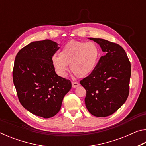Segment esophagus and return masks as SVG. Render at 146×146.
<instances>
[{
  "label": "esophagus",
  "mask_w": 146,
  "mask_h": 146,
  "mask_svg": "<svg viewBox=\"0 0 146 146\" xmlns=\"http://www.w3.org/2000/svg\"><path fill=\"white\" fill-rule=\"evenodd\" d=\"M80 84H79L78 82H72V87L73 88H76L79 86Z\"/></svg>",
  "instance_id": "34e87169"
}]
</instances>
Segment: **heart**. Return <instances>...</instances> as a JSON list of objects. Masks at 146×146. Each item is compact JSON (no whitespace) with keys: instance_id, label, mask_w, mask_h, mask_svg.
<instances>
[{"instance_id":"obj_1","label":"heart","mask_w":146,"mask_h":146,"mask_svg":"<svg viewBox=\"0 0 146 146\" xmlns=\"http://www.w3.org/2000/svg\"><path fill=\"white\" fill-rule=\"evenodd\" d=\"M100 55V49L96 44L72 40L63 47L58 56H53L51 61L58 75L66 76L70 65L74 75L84 78L95 70Z\"/></svg>"}]
</instances>
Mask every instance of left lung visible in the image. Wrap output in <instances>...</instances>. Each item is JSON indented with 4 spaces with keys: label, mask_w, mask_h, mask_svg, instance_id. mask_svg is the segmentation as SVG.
Returning a JSON list of instances; mask_svg holds the SVG:
<instances>
[{
    "label": "left lung",
    "mask_w": 146,
    "mask_h": 146,
    "mask_svg": "<svg viewBox=\"0 0 146 146\" xmlns=\"http://www.w3.org/2000/svg\"><path fill=\"white\" fill-rule=\"evenodd\" d=\"M90 39L99 44L106 55L80 83L86 90L88 111L95 117H106L117 111L129 96L131 63L119 44L104 39Z\"/></svg>",
    "instance_id": "1"
}]
</instances>
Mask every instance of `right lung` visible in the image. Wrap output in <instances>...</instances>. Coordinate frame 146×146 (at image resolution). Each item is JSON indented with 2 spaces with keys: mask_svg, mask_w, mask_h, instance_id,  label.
Segmentation results:
<instances>
[{
  "mask_svg": "<svg viewBox=\"0 0 146 146\" xmlns=\"http://www.w3.org/2000/svg\"><path fill=\"white\" fill-rule=\"evenodd\" d=\"M59 48L50 40L33 42L19 51L14 62L13 80L20 102L44 118L57 114L71 88L70 80L56 75L51 61Z\"/></svg>",
  "mask_w": 146,
  "mask_h": 146,
  "instance_id": "add662e5",
  "label": "right lung"
}]
</instances>
